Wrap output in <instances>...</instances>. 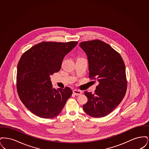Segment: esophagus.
Listing matches in <instances>:
<instances>
[{
    "label": "esophagus",
    "instance_id": "1",
    "mask_svg": "<svg viewBox=\"0 0 149 149\" xmlns=\"http://www.w3.org/2000/svg\"><path fill=\"white\" fill-rule=\"evenodd\" d=\"M72 92H73V93L76 95H80L82 93V92L81 91H79L78 89H74V90H73Z\"/></svg>",
    "mask_w": 149,
    "mask_h": 149
}]
</instances>
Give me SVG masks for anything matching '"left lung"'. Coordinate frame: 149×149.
I'll return each instance as SVG.
<instances>
[{
	"mask_svg": "<svg viewBox=\"0 0 149 149\" xmlns=\"http://www.w3.org/2000/svg\"><path fill=\"white\" fill-rule=\"evenodd\" d=\"M88 61L89 78L97 79L95 93L85 92L88 98L84 111L98 118L106 116L118 106L127 89L126 68L120 54L98 40L80 43Z\"/></svg>",
	"mask_w": 149,
	"mask_h": 149,
	"instance_id": "1",
	"label": "left lung"
}]
</instances>
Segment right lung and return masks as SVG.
Listing matches in <instances>:
<instances>
[{
  "mask_svg": "<svg viewBox=\"0 0 149 149\" xmlns=\"http://www.w3.org/2000/svg\"><path fill=\"white\" fill-rule=\"evenodd\" d=\"M78 43L42 42L22 55L17 66V92L22 102L36 116L56 117L71 97L69 87L54 88L50 77L60 71L64 57Z\"/></svg>",
  "mask_w": 149,
  "mask_h": 149,
  "instance_id": "obj_1",
  "label": "right lung"
}]
</instances>
